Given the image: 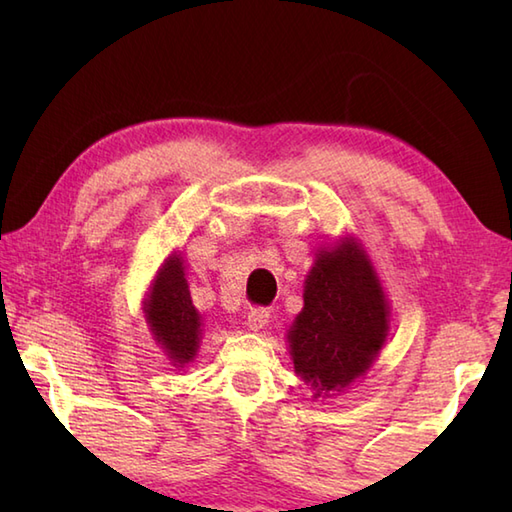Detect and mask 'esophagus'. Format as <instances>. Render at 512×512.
Returning <instances> with one entry per match:
<instances>
[{
    "instance_id": "1",
    "label": "esophagus",
    "mask_w": 512,
    "mask_h": 512,
    "mask_svg": "<svg viewBox=\"0 0 512 512\" xmlns=\"http://www.w3.org/2000/svg\"><path fill=\"white\" fill-rule=\"evenodd\" d=\"M268 319H270V310L268 308H264V306L250 308V312H248V328L253 330V332L264 330L266 325H268Z\"/></svg>"
}]
</instances>
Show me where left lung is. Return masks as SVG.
Returning a JSON list of instances; mask_svg holds the SVG:
<instances>
[{"instance_id": "left-lung-1", "label": "left lung", "mask_w": 512, "mask_h": 512, "mask_svg": "<svg viewBox=\"0 0 512 512\" xmlns=\"http://www.w3.org/2000/svg\"><path fill=\"white\" fill-rule=\"evenodd\" d=\"M387 301L365 255L343 242L323 250L288 334L295 372L317 391H341L363 376L387 339Z\"/></svg>"}]
</instances>
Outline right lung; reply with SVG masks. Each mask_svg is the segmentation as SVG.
I'll use <instances>...</instances> for the list:
<instances>
[{
	"instance_id": "1",
	"label": "right lung",
	"mask_w": 512,
	"mask_h": 512,
	"mask_svg": "<svg viewBox=\"0 0 512 512\" xmlns=\"http://www.w3.org/2000/svg\"><path fill=\"white\" fill-rule=\"evenodd\" d=\"M145 312L156 341L165 347L173 365H184L198 352L200 314L193 308L182 259L169 257L160 268L151 295L145 301Z\"/></svg>"
}]
</instances>
